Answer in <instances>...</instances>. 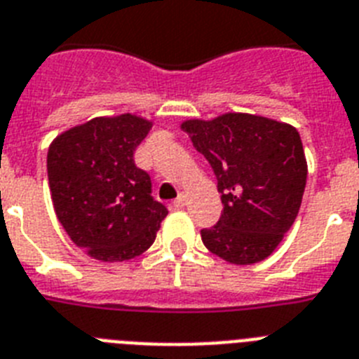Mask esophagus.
I'll list each match as a JSON object with an SVG mask.
<instances>
[{"instance_id": "1", "label": "esophagus", "mask_w": 359, "mask_h": 359, "mask_svg": "<svg viewBox=\"0 0 359 359\" xmlns=\"http://www.w3.org/2000/svg\"><path fill=\"white\" fill-rule=\"evenodd\" d=\"M184 205H186V195H182V193H180L179 197H177L175 201H173V208L180 210V208H184Z\"/></svg>"}]
</instances>
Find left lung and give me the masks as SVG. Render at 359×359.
<instances>
[{
    "label": "left lung",
    "mask_w": 359,
    "mask_h": 359,
    "mask_svg": "<svg viewBox=\"0 0 359 359\" xmlns=\"http://www.w3.org/2000/svg\"><path fill=\"white\" fill-rule=\"evenodd\" d=\"M182 130L210 162L224 205L218 222L201 231L205 248L236 266L269 257L304 197L307 162L300 133L249 114L186 121Z\"/></svg>",
    "instance_id": "8db88e82"
}]
</instances>
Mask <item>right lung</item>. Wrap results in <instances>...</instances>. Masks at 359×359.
<instances>
[{
    "label": "right lung",
    "instance_id": "add662e5",
    "mask_svg": "<svg viewBox=\"0 0 359 359\" xmlns=\"http://www.w3.org/2000/svg\"><path fill=\"white\" fill-rule=\"evenodd\" d=\"M151 124L124 114L97 117L52 142L46 157L52 202L77 248L102 262L139 257L154 244L166 205L133 154Z\"/></svg>",
    "mask_w": 359,
    "mask_h": 359
}]
</instances>
